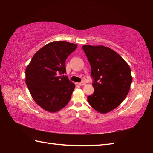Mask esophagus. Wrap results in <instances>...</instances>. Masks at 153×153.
I'll use <instances>...</instances> for the list:
<instances>
[{
  "mask_svg": "<svg viewBox=\"0 0 153 153\" xmlns=\"http://www.w3.org/2000/svg\"><path fill=\"white\" fill-rule=\"evenodd\" d=\"M77 84H78V85H80V86H83V85H85L86 83L85 82H81V83H77Z\"/></svg>",
  "mask_w": 153,
  "mask_h": 153,
  "instance_id": "34e87169",
  "label": "esophagus"
}]
</instances>
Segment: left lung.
<instances>
[{
    "mask_svg": "<svg viewBox=\"0 0 153 153\" xmlns=\"http://www.w3.org/2000/svg\"><path fill=\"white\" fill-rule=\"evenodd\" d=\"M82 48L94 79V93L87 97V100L98 112H109L128 95L132 82L130 68L120 54L108 47L86 45Z\"/></svg>",
    "mask_w": 153,
    "mask_h": 153,
    "instance_id": "8db88e82",
    "label": "left lung"
}]
</instances>
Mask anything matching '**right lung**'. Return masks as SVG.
I'll use <instances>...</instances> for the list:
<instances>
[{
    "label": "right lung",
    "instance_id": "obj_1",
    "mask_svg": "<svg viewBox=\"0 0 153 153\" xmlns=\"http://www.w3.org/2000/svg\"><path fill=\"white\" fill-rule=\"evenodd\" d=\"M77 45L53 41L35 53L25 69V83L35 102L46 111H59L69 102L74 83L65 76L66 60Z\"/></svg>",
    "mask_w": 153,
    "mask_h": 153
}]
</instances>
